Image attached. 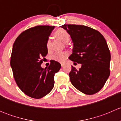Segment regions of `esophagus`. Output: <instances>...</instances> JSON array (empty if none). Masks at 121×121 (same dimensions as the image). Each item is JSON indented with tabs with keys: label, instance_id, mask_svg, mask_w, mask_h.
<instances>
[{
	"label": "esophagus",
	"instance_id": "34e87169",
	"mask_svg": "<svg viewBox=\"0 0 121 121\" xmlns=\"http://www.w3.org/2000/svg\"><path fill=\"white\" fill-rule=\"evenodd\" d=\"M61 65L62 67H64V63H61Z\"/></svg>",
	"mask_w": 121,
	"mask_h": 121
}]
</instances>
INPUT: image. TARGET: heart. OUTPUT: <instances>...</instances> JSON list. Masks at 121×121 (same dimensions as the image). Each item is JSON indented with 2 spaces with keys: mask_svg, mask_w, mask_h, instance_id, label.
Listing matches in <instances>:
<instances>
[{
  "mask_svg": "<svg viewBox=\"0 0 121 121\" xmlns=\"http://www.w3.org/2000/svg\"><path fill=\"white\" fill-rule=\"evenodd\" d=\"M54 35L56 37L59 38L65 43H67L70 40V36L69 33L64 29H58L54 32ZM46 47L48 51L50 50L52 48V41L50 39H48L46 41ZM68 56V53L67 52H57L54 54L52 58L56 61L63 63L67 58Z\"/></svg>",
  "mask_w": 121,
  "mask_h": 121,
  "instance_id": "b5f03b06",
  "label": "heart"
}]
</instances>
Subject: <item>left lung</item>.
<instances>
[{
	"label": "left lung",
	"mask_w": 121,
	"mask_h": 121,
	"mask_svg": "<svg viewBox=\"0 0 121 121\" xmlns=\"http://www.w3.org/2000/svg\"><path fill=\"white\" fill-rule=\"evenodd\" d=\"M73 42L69 59L82 64L79 70L72 66L69 73L71 84L85 94L97 93L104 86L110 75L111 54L105 39L97 30L83 25L61 26Z\"/></svg>",
	"instance_id": "1"
}]
</instances>
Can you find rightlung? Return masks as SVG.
Returning a JSON list of instances; mask_svg holds the SVG:
<instances>
[{"instance_id":"1","label":"right lung","mask_w":121,"mask_h":121,"mask_svg":"<svg viewBox=\"0 0 121 121\" xmlns=\"http://www.w3.org/2000/svg\"><path fill=\"white\" fill-rule=\"evenodd\" d=\"M54 28L37 26L28 29L13 44L10 65L14 80L20 90L33 98H41L52 91L54 77L61 68V64L54 60L47 68L41 67L48 53L46 41Z\"/></svg>"}]
</instances>
